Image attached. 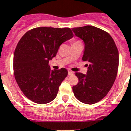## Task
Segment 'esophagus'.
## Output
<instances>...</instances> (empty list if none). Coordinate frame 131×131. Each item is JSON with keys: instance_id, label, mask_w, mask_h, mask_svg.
I'll use <instances>...</instances> for the list:
<instances>
[{"instance_id": "esophagus-1", "label": "esophagus", "mask_w": 131, "mask_h": 131, "mask_svg": "<svg viewBox=\"0 0 131 131\" xmlns=\"http://www.w3.org/2000/svg\"><path fill=\"white\" fill-rule=\"evenodd\" d=\"M74 73L72 71H71V70H68V75H73Z\"/></svg>"}]
</instances>
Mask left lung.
Masks as SVG:
<instances>
[{
  "instance_id": "8db88e82",
  "label": "left lung",
  "mask_w": 131,
  "mask_h": 131,
  "mask_svg": "<svg viewBox=\"0 0 131 131\" xmlns=\"http://www.w3.org/2000/svg\"><path fill=\"white\" fill-rule=\"evenodd\" d=\"M72 31L83 40L82 60L89 63L86 74L75 73L79 83L73 86V91L80 102L93 104L107 95L115 82L119 66L118 50L110 35L101 29L86 25L74 27Z\"/></svg>"
}]
</instances>
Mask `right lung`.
<instances>
[{
	"mask_svg": "<svg viewBox=\"0 0 131 131\" xmlns=\"http://www.w3.org/2000/svg\"><path fill=\"white\" fill-rule=\"evenodd\" d=\"M73 37L71 29L40 27L25 33L14 55V73L21 91L30 100L44 104L55 99L68 70H52L49 60L63 42Z\"/></svg>",
	"mask_w": 131,
	"mask_h": 131,
	"instance_id": "right-lung-1",
	"label": "right lung"
}]
</instances>
